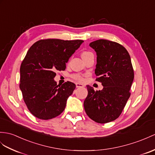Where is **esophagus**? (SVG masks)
<instances>
[{
	"label": "esophagus",
	"mask_w": 155,
	"mask_h": 155,
	"mask_svg": "<svg viewBox=\"0 0 155 155\" xmlns=\"http://www.w3.org/2000/svg\"><path fill=\"white\" fill-rule=\"evenodd\" d=\"M75 85H76V87H84V85L82 84H80V83H76Z\"/></svg>",
	"instance_id": "obj_1"
}]
</instances>
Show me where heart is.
<instances>
[{"label": "heart", "mask_w": 155, "mask_h": 155, "mask_svg": "<svg viewBox=\"0 0 155 155\" xmlns=\"http://www.w3.org/2000/svg\"><path fill=\"white\" fill-rule=\"evenodd\" d=\"M90 54H92V53H91V52H90L84 51V52H82L81 57H82V58H83L85 57V56H88V55ZM72 78H73L74 79H75V80H78V81H81V80H82L81 76L80 75H79V74H74V75H72Z\"/></svg>", "instance_id": "obj_1"}]
</instances>
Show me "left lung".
Listing matches in <instances>:
<instances>
[{
    "mask_svg": "<svg viewBox=\"0 0 155 155\" xmlns=\"http://www.w3.org/2000/svg\"><path fill=\"white\" fill-rule=\"evenodd\" d=\"M97 54L96 80L103 89L95 91L87 85L88 95L84 102L86 114L97 123L114 121L121 114L130 97L134 79L130 56L122 45L99 39L89 44Z\"/></svg>",
    "mask_w": 155,
    "mask_h": 155,
    "instance_id": "obj_1",
    "label": "left lung"
}]
</instances>
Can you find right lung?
<instances>
[{"label": "right lung", "instance_id": "obj_1", "mask_svg": "<svg viewBox=\"0 0 155 155\" xmlns=\"http://www.w3.org/2000/svg\"><path fill=\"white\" fill-rule=\"evenodd\" d=\"M83 43L49 39L29 48L20 67V88L29 110L36 118L52 119L65 109L75 85L70 81L57 85L55 71L65 70L69 58Z\"/></svg>", "mask_w": 155, "mask_h": 155}]
</instances>
